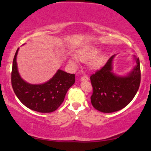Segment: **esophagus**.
Instances as JSON below:
<instances>
[{
  "label": "esophagus",
  "mask_w": 151,
  "mask_h": 151,
  "mask_svg": "<svg viewBox=\"0 0 151 151\" xmlns=\"http://www.w3.org/2000/svg\"><path fill=\"white\" fill-rule=\"evenodd\" d=\"M88 80H89V77L86 75L83 76V77H81V79H80V81H86Z\"/></svg>",
  "instance_id": "esophagus-1"
}]
</instances>
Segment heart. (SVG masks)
I'll list each match as a JSON object with an SVG mask.
<instances>
[{
	"label": "heart",
	"mask_w": 151,
	"mask_h": 151,
	"mask_svg": "<svg viewBox=\"0 0 151 151\" xmlns=\"http://www.w3.org/2000/svg\"><path fill=\"white\" fill-rule=\"evenodd\" d=\"M100 50L95 46H88L77 52V59L82 62L89 61V66L93 70L100 68L106 61V55L99 52ZM69 63L76 65L77 63V58L74 56H70L68 58Z\"/></svg>",
	"instance_id": "obj_1"
}]
</instances>
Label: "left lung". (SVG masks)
Wrapping results in <instances>:
<instances>
[{
	"label": "left lung",
	"mask_w": 151,
	"mask_h": 151,
	"mask_svg": "<svg viewBox=\"0 0 151 151\" xmlns=\"http://www.w3.org/2000/svg\"><path fill=\"white\" fill-rule=\"evenodd\" d=\"M116 55L111 57L101 70L90 77L93 86L91 104L103 113H112L126 106L134 98L141 82L139 59L133 55L136 65L127 74L121 76L113 71Z\"/></svg>",
	"instance_id": "obj_1"
}]
</instances>
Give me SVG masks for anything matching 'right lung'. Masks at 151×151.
Instances as JSON below:
<instances>
[{
    "mask_svg": "<svg viewBox=\"0 0 151 151\" xmlns=\"http://www.w3.org/2000/svg\"><path fill=\"white\" fill-rule=\"evenodd\" d=\"M17 50L13 62L11 82L13 91L22 104L31 110L50 113L58 109L67 91L75 82L74 74L59 70L51 79L40 84L27 82L20 77L17 64Z\"/></svg>",
    "mask_w": 151,
    "mask_h": 151,
    "instance_id": "1",
    "label": "right lung"
}]
</instances>
